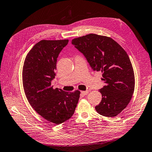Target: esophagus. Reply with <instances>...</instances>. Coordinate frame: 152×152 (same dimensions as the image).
<instances>
[{
	"instance_id": "34e87169",
	"label": "esophagus",
	"mask_w": 152,
	"mask_h": 152,
	"mask_svg": "<svg viewBox=\"0 0 152 152\" xmlns=\"http://www.w3.org/2000/svg\"><path fill=\"white\" fill-rule=\"evenodd\" d=\"M89 91L88 90H86V91H81V94L83 95H86L88 94Z\"/></svg>"
}]
</instances>
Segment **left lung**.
Listing matches in <instances>:
<instances>
[{
	"label": "left lung",
	"mask_w": 152,
	"mask_h": 152,
	"mask_svg": "<svg viewBox=\"0 0 152 152\" xmlns=\"http://www.w3.org/2000/svg\"><path fill=\"white\" fill-rule=\"evenodd\" d=\"M72 44L86 57L94 70L101 72L106 85L95 106L102 115L113 117L127 106L134 90L135 78L130 59L124 48L109 37L90 34L75 38Z\"/></svg>",
	"instance_id": "8db88e82"
}]
</instances>
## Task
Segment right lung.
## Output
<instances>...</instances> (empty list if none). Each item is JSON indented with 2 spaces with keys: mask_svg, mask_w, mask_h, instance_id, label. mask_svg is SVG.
Wrapping results in <instances>:
<instances>
[{
  "mask_svg": "<svg viewBox=\"0 0 152 152\" xmlns=\"http://www.w3.org/2000/svg\"><path fill=\"white\" fill-rule=\"evenodd\" d=\"M68 39H42L27 53L23 67V85L29 104L48 122L59 125L73 115L80 91L54 89L57 58Z\"/></svg>",
  "mask_w": 152,
  "mask_h": 152,
  "instance_id": "add662e5",
  "label": "right lung"
}]
</instances>
